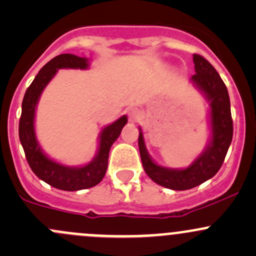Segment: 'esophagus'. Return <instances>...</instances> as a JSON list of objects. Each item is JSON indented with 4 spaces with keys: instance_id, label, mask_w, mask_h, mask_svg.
<instances>
[{
    "instance_id": "1",
    "label": "esophagus",
    "mask_w": 256,
    "mask_h": 256,
    "mask_svg": "<svg viewBox=\"0 0 256 256\" xmlns=\"http://www.w3.org/2000/svg\"><path fill=\"white\" fill-rule=\"evenodd\" d=\"M128 120L131 121V122H138V121H140V118H141V116H140V114H138V112L136 109H130L128 112Z\"/></svg>"
}]
</instances>
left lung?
<instances>
[{"label": "left lung", "instance_id": "left-lung-1", "mask_svg": "<svg viewBox=\"0 0 256 256\" xmlns=\"http://www.w3.org/2000/svg\"><path fill=\"white\" fill-rule=\"evenodd\" d=\"M193 62L196 74L190 80L210 102L212 136L204 151L187 168H166L151 160L141 128L138 135V150L147 176L157 184L174 190H190L213 177L223 164L233 138L230 100L226 84L218 72L202 56L193 54Z\"/></svg>", "mask_w": 256, "mask_h": 256}]
</instances>
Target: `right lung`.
<instances>
[{
    "label": "right lung",
    "mask_w": 256,
    "mask_h": 256,
    "mask_svg": "<svg viewBox=\"0 0 256 256\" xmlns=\"http://www.w3.org/2000/svg\"><path fill=\"white\" fill-rule=\"evenodd\" d=\"M89 62L86 58L74 54H60L49 60L36 76L32 84L28 86L22 102V114L20 118V140L24 150L26 158L34 174L52 187L62 190H80L94 187L106 174L108 158L112 144L118 140L121 130L128 122L125 115L112 125L102 128L100 134L99 150L92 162L82 167H68L48 158L40 150L34 132L36 106L43 89L47 86L58 69H86Z\"/></svg>",
    "instance_id": "obj_1"
}]
</instances>
